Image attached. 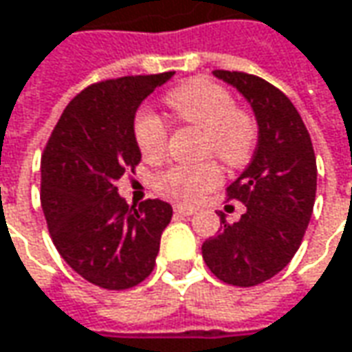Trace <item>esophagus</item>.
I'll return each mask as SVG.
<instances>
[{
  "instance_id": "esophagus-1",
  "label": "esophagus",
  "mask_w": 352,
  "mask_h": 352,
  "mask_svg": "<svg viewBox=\"0 0 352 352\" xmlns=\"http://www.w3.org/2000/svg\"><path fill=\"white\" fill-rule=\"evenodd\" d=\"M174 213L176 215H192L194 213V208H188V206H174Z\"/></svg>"
}]
</instances>
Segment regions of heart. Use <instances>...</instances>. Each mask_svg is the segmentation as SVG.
I'll list each match as a JSON object with an SVG mask.
<instances>
[{
	"instance_id": "1",
	"label": "heart",
	"mask_w": 352,
	"mask_h": 352,
	"mask_svg": "<svg viewBox=\"0 0 352 352\" xmlns=\"http://www.w3.org/2000/svg\"><path fill=\"white\" fill-rule=\"evenodd\" d=\"M164 102L178 121L204 129L201 155L217 156L229 168L249 164L258 142V125L247 109L235 105V96L225 86L196 78L168 91ZM133 135L144 158L156 160L166 153L168 127L153 111L137 113ZM221 178V166L213 158L197 164H174L156 176L155 190L172 201L192 204L217 188Z\"/></svg>"
}]
</instances>
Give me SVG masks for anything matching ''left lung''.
<instances>
[{
    "label": "left lung",
    "mask_w": 352,
    "mask_h": 352,
    "mask_svg": "<svg viewBox=\"0 0 352 352\" xmlns=\"http://www.w3.org/2000/svg\"><path fill=\"white\" fill-rule=\"evenodd\" d=\"M213 74L250 102L258 146L249 168L225 190L247 211L236 223L221 213V233L201 245V254L221 282L250 288L276 276L300 249L316 201L318 164L302 117L276 86L247 72Z\"/></svg>",
    "instance_id": "left-lung-1"
}]
</instances>
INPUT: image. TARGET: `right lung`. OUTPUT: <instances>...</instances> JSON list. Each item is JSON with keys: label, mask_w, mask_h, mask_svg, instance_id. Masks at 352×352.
<instances>
[{"label": "right lung", "mask_w": 352, "mask_h": 352, "mask_svg": "<svg viewBox=\"0 0 352 352\" xmlns=\"http://www.w3.org/2000/svg\"><path fill=\"white\" fill-rule=\"evenodd\" d=\"M174 72L121 76L82 89L62 111L41 156V206L60 256L89 284L129 290L153 272L172 219L162 199L129 206L116 182L141 151L133 119Z\"/></svg>", "instance_id": "obj_1"}]
</instances>
